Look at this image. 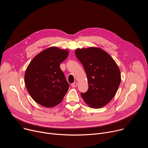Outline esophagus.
I'll return each instance as SVG.
<instances>
[{"label": "esophagus", "instance_id": "34e87169", "mask_svg": "<svg viewBox=\"0 0 148 148\" xmlns=\"http://www.w3.org/2000/svg\"><path fill=\"white\" fill-rule=\"evenodd\" d=\"M71 87H76L78 86V83L77 82H74L73 84H71Z\"/></svg>", "mask_w": 148, "mask_h": 148}]
</instances>
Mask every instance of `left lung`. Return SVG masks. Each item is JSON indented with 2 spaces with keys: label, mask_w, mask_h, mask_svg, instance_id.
Segmentation results:
<instances>
[{
  "label": "left lung",
  "mask_w": 148,
  "mask_h": 148,
  "mask_svg": "<svg viewBox=\"0 0 148 148\" xmlns=\"http://www.w3.org/2000/svg\"><path fill=\"white\" fill-rule=\"evenodd\" d=\"M77 58L87 74L88 90L81 95L90 107L99 108L115 96L121 83L119 69L113 58L104 50L96 47L78 49Z\"/></svg>",
  "instance_id": "obj_1"
}]
</instances>
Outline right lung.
I'll list each match as a JSON object with an SVG mask.
<instances>
[{"label": "right lung", "instance_id": "add662e5", "mask_svg": "<svg viewBox=\"0 0 148 148\" xmlns=\"http://www.w3.org/2000/svg\"><path fill=\"white\" fill-rule=\"evenodd\" d=\"M69 55L66 50L48 48L37 54L28 66L25 82L32 98L38 103L50 108L59 104L69 88L60 64Z\"/></svg>", "mask_w": 148, "mask_h": 148}]
</instances>
